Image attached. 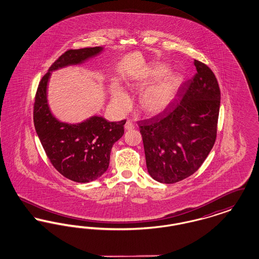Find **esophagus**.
Here are the masks:
<instances>
[{"label":"esophagus","instance_id":"34e87169","mask_svg":"<svg viewBox=\"0 0 259 259\" xmlns=\"http://www.w3.org/2000/svg\"><path fill=\"white\" fill-rule=\"evenodd\" d=\"M124 128H125L126 130H132V129H134V128H135V125L132 123L131 121L127 120V121H126V123L124 125Z\"/></svg>","mask_w":259,"mask_h":259}]
</instances>
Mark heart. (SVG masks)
Listing matches in <instances>:
<instances>
[{
	"label": "heart",
	"mask_w": 259,
	"mask_h": 259,
	"mask_svg": "<svg viewBox=\"0 0 259 259\" xmlns=\"http://www.w3.org/2000/svg\"><path fill=\"white\" fill-rule=\"evenodd\" d=\"M165 73V67H158L145 80L144 85L152 82ZM180 83L181 79L177 74H165L158 81L147 88L141 94L139 99L140 109L149 114L158 113L165 110L171 103ZM112 103L118 111H125L130 106V99L120 87H114L112 91Z\"/></svg>",
	"instance_id": "obj_1"
}]
</instances>
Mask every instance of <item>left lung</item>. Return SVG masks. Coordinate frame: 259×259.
<instances>
[{
  "instance_id": "8db88e82",
  "label": "left lung",
  "mask_w": 259,
  "mask_h": 259,
  "mask_svg": "<svg viewBox=\"0 0 259 259\" xmlns=\"http://www.w3.org/2000/svg\"><path fill=\"white\" fill-rule=\"evenodd\" d=\"M197 73L181 89L180 99L150 119L139 122L149 175L162 184L191 176L214 145L221 89L209 67L194 59Z\"/></svg>"
}]
</instances>
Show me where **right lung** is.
Returning <instances> with one entry per match:
<instances>
[{
    "label": "right lung",
    "instance_id": "obj_1",
    "mask_svg": "<svg viewBox=\"0 0 259 259\" xmlns=\"http://www.w3.org/2000/svg\"><path fill=\"white\" fill-rule=\"evenodd\" d=\"M101 51L96 47L64 52L41 77L35 96L34 125L46 154L58 172L76 183H89L107 171L111 148L123 135L126 120L110 122L93 116L77 125L60 122L50 113L47 85L51 71L81 63Z\"/></svg>",
    "mask_w": 259,
    "mask_h": 259
}]
</instances>
